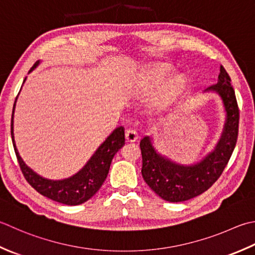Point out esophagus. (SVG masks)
Returning <instances> with one entry per match:
<instances>
[{
  "label": "esophagus",
  "mask_w": 255,
  "mask_h": 255,
  "mask_svg": "<svg viewBox=\"0 0 255 255\" xmlns=\"http://www.w3.org/2000/svg\"><path fill=\"white\" fill-rule=\"evenodd\" d=\"M125 136H126L127 141L132 142V141H136L138 139V132H137L136 129L130 128V129H127L126 133H125Z\"/></svg>",
  "instance_id": "34e87169"
}]
</instances>
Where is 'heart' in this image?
Returning <instances> with one entry per match:
<instances>
[{
    "label": "heart",
    "mask_w": 255,
    "mask_h": 255,
    "mask_svg": "<svg viewBox=\"0 0 255 255\" xmlns=\"http://www.w3.org/2000/svg\"><path fill=\"white\" fill-rule=\"evenodd\" d=\"M169 73L170 67L164 64H154L144 72L137 82V91L141 95H149L160 86ZM183 86V78L181 76H174L162 87L156 103L159 106L167 105L169 102L180 93Z\"/></svg>",
    "instance_id": "obj_1"
}]
</instances>
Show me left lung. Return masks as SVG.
<instances>
[{
  "label": "left lung",
  "mask_w": 255,
  "mask_h": 255,
  "mask_svg": "<svg viewBox=\"0 0 255 255\" xmlns=\"http://www.w3.org/2000/svg\"><path fill=\"white\" fill-rule=\"evenodd\" d=\"M206 92L219 94L226 108L227 119L214 150L200 162L191 166L172 162L154 150L150 137H143L140 140L143 180L166 201L182 202L207 191L220 178L236 148L240 113L231 78L222 65L218 83L208 87Z\"/></svg>",
  "instance_id": "obj_1"
}]
</instances>
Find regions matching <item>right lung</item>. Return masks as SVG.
<instances>
[{"label":"right lung","instance_id":"1","mask_svg":"<svg viewBox=\"0 0 255 255\" xmlns=\"http://www.w3.org/2000/svg\"><path fill=\"white\" fill-rule=\"evenodd\" d=\"M38 64L39 61L33 65L29 72H32ZM15 103H16V99H15ZM15 103L13 106L11 121V136L14 151L19 163V168H21L23 176L26 179V181L31 184L35 190L41 193L42 196L52 199V200L56 202L67 204V206H77V204H82L89 200L101 189L102 184L106 180L115 153L124 146V127L121 126L115 129L106 138V140L98 147L97 150L95 151L92 158L85 164L82 170H79L76 174L67 179H63V180H49V179L41 177L36 172H34L31 168L27 167L21 156H19L16 146H15L13 132Z\"/></svg>","mask_w":255,"mask_h":255}]
</instances>
